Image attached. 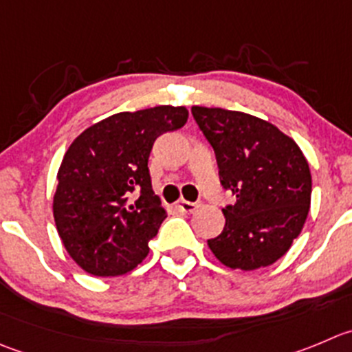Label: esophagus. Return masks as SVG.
<instances>
[{"mask_svg": "<svg viewBox=\"0 0 352 352\" xmlns=\"http://www.w3.org/2000/svg\"><path fill=\"white\" fill-rule=\"evenodd\" d=\"M200 204L199 202H188V200H182V202H178V209L182 210V212H193V210L199 207Z\"/></svg>", "mask_w": 352, "mask_h": 352, "instance_id": "obj_1", "label": "esophagus"}]
</instances>
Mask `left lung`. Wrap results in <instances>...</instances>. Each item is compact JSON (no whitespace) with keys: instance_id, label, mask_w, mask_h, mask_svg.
I'll list each match as a JSON object with an SVG mask.
<instances>
[{"instance_id":"obj_1","label":"left lung","mask_w":352,"mask_h":352,"mask_svg":"<svg viewBox=\"0 0 352 352\" xmlns=\"http://www.w3.org/2000/svg\"><path fill=\"white\" fill-rule=\"evenodd\" d=\"M192 116L216 153L221 185L236 197L223 209V232L207 245L233 270L270 266L306 223L311 204L306 157L292 138L249 113L192 107Z\"/></svg>"}]
</instances>
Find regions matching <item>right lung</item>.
<instances>
[{
  "label": "right lung",
  "instance_id": "1",
  "mask_svg": "<svg viewBox=\"0 0 352 352\" xmlns=\"http://www.w3.org/2000/svg\"><path fill=\"white\" fill-rule=\"evenodd\" d=\"M185 107L120 112L93 124L65 152L53 197L56 230L76 263L117 276L148 254L167 214L152 190L148 157L160 135L185 126Z\"/></svg>",
  "mask_w": 352,
  "mask_h": 352
}]
</instances>
